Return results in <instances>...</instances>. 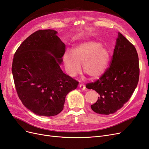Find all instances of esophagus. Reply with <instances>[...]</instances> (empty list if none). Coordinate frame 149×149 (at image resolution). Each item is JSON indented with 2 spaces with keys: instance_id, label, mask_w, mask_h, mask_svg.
I'll use <instances>...</instances> for the list:
<instances>
[{
  "instance_id": "obj_1",
  "label": "esophagus",
  "mask_w": 149,
  "mask_h": 149,
  "mask_svg": "<svg viewBox=\"0 0 149 149\" xmlns=\"http://www.w3.org/2000/svg\"><path fill=\"white\" fill-rule=\"evenodd\" d=\"M79 88L81 90H84L85 89V85L84 84H80L79 85Z\"/></svg>"
}]
</instances>
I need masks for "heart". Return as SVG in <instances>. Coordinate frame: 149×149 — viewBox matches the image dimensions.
<instances>
[{"label": "heart", "instance_id": "obj_1", "mask_svg": "<svg viewBox=\"0 0 149 149\" xmlns=\"http://www.w3.org/2000/svg\"><path fill=\"white\" fill-rule=\"evenodd\" d=\"M109 60L108 51L98 42L81 44L73 50V54L68 52L64 57L65 69L70 76L79 74L82 64L84 72L91 79H97L104 73Z\"/></svg>", "mask_w": 149, "mask_h": 149}]
</instances>
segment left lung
Listing matches in <instances>:
<instances>
[{"label": "left lung", "instance_id": "left-lung-1", "mask_svg": "<svg viewBox=\"0 0 149 149\" xmlns=\"http://www.w3.org/2000/svg\"><path fill=\"white\" fill-rule=\"evenodd\" d=\"M139 57L135 47L121 33L110 65L100 79L86 85L100 97L91 105L95 113L108 115L116 113L130 99L139 78Z\"/></svg>", "mask_w": 149, "mask_h": 149}]
</instances>
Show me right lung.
Listing matches in <instances>:
<instances>
[{"label": "right lung", "mask_w": 149, "mask_h": 149, "mask_svg": "<svg viewBox=\"0 0 149 149\" xmlns=\"http://www.w3.org/2000/svg\"><path fill=\"white\" fill-rule=\"evenodd\" d=\"M56 34L52 30L35 31L18 47L13 59L18 97L27 109L41 116L61 113L66 95L79 83L60 68L65 46Z\"/></svg>", "instance_id": "1"}]
</instances>
